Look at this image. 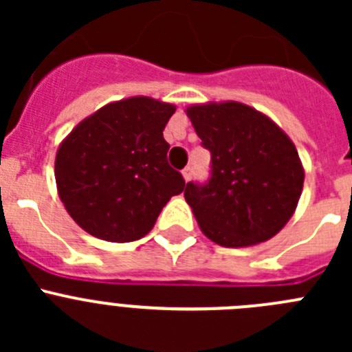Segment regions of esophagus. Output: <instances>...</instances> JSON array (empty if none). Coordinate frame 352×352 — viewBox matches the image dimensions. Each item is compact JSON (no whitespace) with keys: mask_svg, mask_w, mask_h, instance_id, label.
<instances>
[{"mask_svg":"<svg viewBox=\"0 0 352 352\" xmlns=\"http://www.w3.org/2000/svg\"><path fill=\"white\" fill-rule=\"evenodd\" d=\"M182 174H183V178H185V182H190L192 176H194V169L188 166V167H185V169L182 170Z\"/></svg>","mask_w":352,"mask_h":352,"instance_id":"esophagus-1","label":"esophagus"}]
</instances>
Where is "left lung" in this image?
<instances>
[{"instance_id": "obj_1", "label": "left lung", "mask_w": 352, "mask_h": 352, "mask_svg": "<svg viewBox=\"0 0 352 352\" xmlns=\"http://www.w3.org/2000/svg\"><path fill=\"white\" fill-rule=\"evenodd\" d=\"M186 114L211 153L208 182L185 186L201 231L232 248L273 238L292 217L303 188V167L291 139L239 102L194 105Z\"/></svg>"}]
</instances>
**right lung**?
I'll use <instances>...</instances> for the list:
<instances>
[{
    "label": "right lung",
    "mask_w": 352,
    "mask_h": 352,
    "mask_svg": "<svg viewBox=\"0 0 352 352\" xmlns=\"http://www.w3.org/2000/svg\"><path fill=\"white\" fill-rule=\"evenodd\" d=\"M176 107L135 96L80 121L56 155V185L68 214L95 238L129 243L153 229L185 179L169 166L164 129Z\"/></svg>",
    "instance_id": "1"
}]
</instances>
